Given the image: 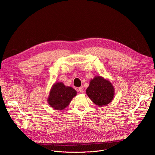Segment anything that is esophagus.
<instances>
[{
    "label": "esophagus",
    "mask_w": 155,
    "mask_h": 155,
    "mask_svg": "<svg viewBox=\"0 0 155 155\" xmlns=\"http://www.w3.org/2000/svg\"><path fill=\"white\" fill-rule=\"evenodd\" d=\"M78 91L80 93H83V87H79L78 89Z\"/></svg>",
    "instance_id": "obj_1"
}]
</instances>
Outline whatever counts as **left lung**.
<instances>
[{"label":"left lung","instance_id":"1","mask_svg":"<svg viewBox=\"0 0 155 155\" xmlns=\"http://www.w3.org/2000/svg\"><path fill=\"white\" fill-rule=\"evenodd\" d=\"M86 94L95 104L102 107L112 101L114 88L109 81L101 77H96L91 80Z\"/></svg>","mask_w":155,"mask_h":155}]
</instances>
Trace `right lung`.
I'll return each mask as SVG.
<instances>
[{"mask_svg":"<svg viewBox=\"0 0 155 155\" xmlns=\"http://www.w3.org/2000/svg\"><path fill=\"white\" fill-rule=\"evenodd\" d=\"M76 94L74 88L65 86L62 83H57L52 87L48 102L53 108L62 110L70 104Z\"/></svg>","mask_w":155,"mask_h":155,"instance_id":"right-lung-1","label":"right lung"}]
</instances>
